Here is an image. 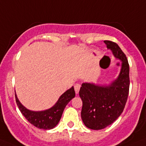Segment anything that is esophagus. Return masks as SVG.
<instances>
[{
	"label": "esophagus",
	"instance_id": "1",
	"mask_svg": "<svg viewBox=\"0 0 146 146\" xmlns=\"http://www.w3.org/2000/svg\"><path fill=\"white\" fill-rule=\"evenodd\" d=\"M80 85L79 84H76L75 85H74V90H75L76 94H78L79 90H80Z\"/></svg>",
	"mask_w": 146,
	"mask_h": 146
}]
</instances>
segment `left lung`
Returning <instances> with one entry per match:
<instances>
[{"label": "left lung", "mask_w": 146, "mask_h": 146, "mask_svg": "<svg viewBox=\"0 0 146 146\" xmlns=\"http://www.w3.org/2000/svg\"><path fill=\"white\" fill-rule=\"evenodd\" d=\"M116 60L121 62L119 75L109 84L83 83L79 96L83 102L82 121L86 127L102 130L113 123L123 112L129 92V65L116 43L104 41Z\"/></svg>", "instance_id": "8db88e82"}]
</instances>
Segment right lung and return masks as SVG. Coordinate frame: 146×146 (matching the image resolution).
Listing matches in <instances>:
<instances>
[{"label":"right lung","instance_id":"add662e5","mask_svg":"<svg viewBox=\"0 0 146 146\" xmlns=\"http://www.w3.org/2000/svg\"><path fill=\"white\" fill-rule=\"evenodd\" d=\"M15 95L17 105L21 113L30 123L39 129L50 130L56 127L59 123L66 106L73 98H74L75 92L74 86H72L60 96L58 101L54 106L49 109L41 111H33L26 108L19 102L15 92Z\"/></svg>","mask_w":146,"mask_h":146}]
</instances>
